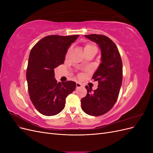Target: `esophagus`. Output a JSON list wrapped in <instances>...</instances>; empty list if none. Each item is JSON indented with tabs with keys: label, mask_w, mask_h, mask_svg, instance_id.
Masks as SVG:
<instances>
[{
	"label": "esophagus",
	"mask_w": 153,
	"mask_h": 153,
	"mask_svg": "<svg viewBox=\"0 0 153 153\" xmlns=\"http://www.w3.org/2000/svg\"><path fill=\"white\" fill-rule=\"evenodd\" d=\"M76 88H80L82 87V84L79 82H76Z\"/></svg>",
	"instance_id": "obj_1"
}]
</instances>
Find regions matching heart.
Returning <instances> with one entry per match:
<instances>
[{"label": "heart", "instance_id": "obj_1", "mask_svg": "<svg viewBox=\"0 0 153 153\" xmlns=\"http://www.w3.org/2000/svg\"><path fill=\"white\" fill-rule=\"evenodd\" d=\"M95 46L92 45L91 44H87L85 45V46L84 47V51L88 50V49H90V48H94Z\"/></svg>", "mask_w": 153, "mask_h": 153}]
</instances>
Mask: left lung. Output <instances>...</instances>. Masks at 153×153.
<instances>
[{
    "mask_svg": "<svg viewBox=\"0 0 153 153\" xmlns=\"http://www.w3.org/2000/svg\"><path fill=\"white\" fill-rule=\"evenodd\" d=\"M95 42L101 50V63L92 78L98 82V89L88 88L87 94L81 100L84 112L92 116L103 115L112 108L117 101L123 80V62L116 45L103 35H85Z\"/></svg>",
    "mask_w": 153,
    "mask_h": 153,
    "instance_id": "1",
    "label": "left lung"
}]
</instances>
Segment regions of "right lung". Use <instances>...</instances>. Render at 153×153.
<instances>
[{
  "label": "right lung",
  "mask_w": 153,
  "mask_h": 153,
  "mask_svg": "<svg viewBox=\"0 0 153 153\" xmlns=\"http://www.w3.org/2000/svg\"><path fill=\"white\" fill-rule=\"evenodd\" d=\"M78 36H46L30 51L26 78L30 100L41 114L52 116L61 112L66 97L75 89L73 81L57 83L54 69L64 63L68 49Z\"/></svg>",
  "instance_id": "obj_1"
}]
</instances>
